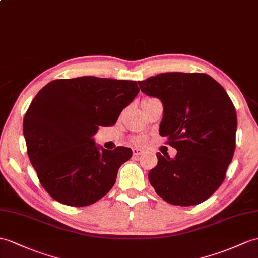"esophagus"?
Listing matches in <instances>:
<instances>
[{"instance_id":"34e87169","label":"esophagus","mask_w":258,"mask_h":258,"mask_svg":"<svg viewBox=\"0 0 258 258\" xmlns=\"http://www.w3.org/2000/svg\"><path fill=\"white\" fill-rule=\"evenodd\" d=\"M143 152H144V151L141 150V149H137V148L133 149V153H134L135 156H139V155H141Z\"/></svg>"}]
</instances>
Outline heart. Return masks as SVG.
I'll return each instance as SVG.
<instances>
[{"label":"heart","mask_w":258,"mask_h":258,"mask_svg":"<svg viewBox=\"0 0 258 258\" xmlns=\"http://www.w3.org/2000/svg\"><path fill=\"white\" fill-rule=\"evenodd\" d=\"M146 99H149V98H146ZM144 100V99H143ZM134 142L137 143V144H144L147 142V138L143 137V136H139V137H136L134 139Z\"/></svg>","instance_id":"heart-1"}]
</instances>
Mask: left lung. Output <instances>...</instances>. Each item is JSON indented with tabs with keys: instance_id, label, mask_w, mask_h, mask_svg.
Masks as SVG:
<instances>
[{
	"instance_id": "obj_1",
	"label": "left lung",
	"mask_w": 258,
	"mask_h": 258,
	"mask_svg": "<svg viewBox=\"0 0 258 258\" xmlns=\"http://www.w3.org/2000/svg\"><path fill=\"white\" fill-rule=\"evenodd\" d=\"M138 84L161 100L160 135L177 150L173 159L156 153L150 184L168 204L205 202L222 184L233 158L237 119L229 95L205 73H161Z\"/></svg>"
}]
</instances>
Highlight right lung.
<instances>
[{"label":"right lung","mask_w":258,"mask_h":258,"mask_svg":"<svg viewBox=\"0 0 258 258\" xmlns=\"http://www.w3.org/2000/svg\"><path fill=\"white\" fill-rule=\"evenodd\" d=\"M139 91L136 81L81 77L54 80L35 96L23 133L40 184L56 202L84 207L111 189L133 151L106 150L94 136L114 125Z\"/></svg>","instance_id":"add662e5"}]
</instances>
